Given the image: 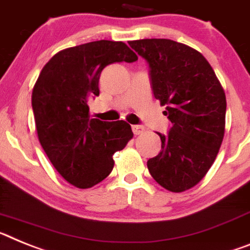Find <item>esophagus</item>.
<instances>
[{
  "mask_svg": "<svg viewBox=\"0 0 250 250\" xmlns=\"http://www.w3.org/2000/svg\"><path fill=\"white\" fill-rule=\"evenodd\" d=\"M132 131H133L134 134H141L143 131H145V127H143V125H132Z\"/></svg>",
  "mask_w": 250,
  "mask_h": 250,
  "instance_id": "obj_1",
  "label": "esophagus"
}]
</instances>
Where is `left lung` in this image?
<instances>
[{
	"label": "left lung",
	"mask_w": 250,
	"mask_h": 250,
	"mask_svg": "<svg viewBox=\"0 0 250 250\" xmlns=\"http://www.w3.org/2000/svg\"><path fill=\"white\" fill-rule=\"evenodd\" d=\"M128 44L148 62L153 95L172 125L158 133L161 151L147 161L149 173L166 190H188L209 171L224 138V89L208 60L188 45L168 39Z\"/></svg>",
	"instance_id": "left-lung-1"
}]
</instances>
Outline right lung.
Returning a JSON list of instances; mask_svg holds the SVG:
<instances>
[{"label": "right lung", "instance_id": "1", "mask_svg": "<svg viewBox=\"0 0 250 250\" xmlns=\"http://www.w3.org/2000/svg\"><path fill=\"white\" fill-rule=\"evenodd\" d=\"M137 59L122 41H93L55 54L35 83L31 103L39 141L56 171L75 188L103 181L113 170L114 152L133 137L125 121L90 118L88 99L99 95L107 65Z\"/></svg>", "mask_w": 250, "mask_h": 250}]
</instances>
